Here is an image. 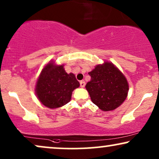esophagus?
Instances as JSON below:
<instances>
[{
	"label": "esophagus",
	"instance_id": "34e87169",
	"mask_svg": "<svg viewBox=\"0 0 159 159\" xmlns=\"http://www.w3.org/2000/svg\"><path fill=\"white\" fill-rule=\"evenodd\" d=\"M85 84H86V83L84 81H80V86H81V87H84V86H85Z\"/></svg>",
	"mask_w": 159,
	"mask_h": 159
}]
</instances>
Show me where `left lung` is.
<instances>
[{"label": "left lung", "instance_id": "obj_1", "mask_svg": "<svg viewBox=\"0 0 159 159\" xmlns=\"http://www.w3.org/2000/svg\"><path fill=\"white\" fill-rule=\"evenodd\" d=\"M91 81L86 85L92 103L103 111H113L128 96L129 85L125 76L109 61L95 66L89 72Z\"/></svg>", "mask_w": 159, "mask_h": 159}]
</instances>
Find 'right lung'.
Segmentation results:
<instances>
[{
	"label": "right lung",
	"mask_w": 159,
	"mask_h": 159,
	"mask_svg": "<svg viewBox=\"0 0 159 159\" xmlns=\"http://www.w3.org/2000/svg\"><path fill=\"white\" fill-rule=\"evenodd\" d=\"M79 86L73 73H66L64 65L50 61L38 77L35 93L43 106L53 109L69 103L73 90Z\"/></svg>",
	"instance_id": "obj_1"
}]
</instances>
